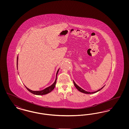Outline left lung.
<instances>
[{
	"instance_id": "obj_1",
	"label": "left lung",
	"mask_w": 129,
	"mask_h": 129,
	"mask_svg": "<svg viewBox=\"0 0 129 129\" xmlns=\"http://www.w3.org/2000/svg\"><path fill=\"white\" fill-rule=\"evenodd\" d=\"M74 86H75V87L80 92H82V93H85V94H92V93H96V92H98L99 91H100V90H101L102 88H103V87H104V86H103V87H102L101 89H99L98 90H97V91H94V92H88V91H86V90H84V89H83L82 88H81L80 86H78V85H77L76 84V83L74 82Z\"/></svg>"
}]
</instances>
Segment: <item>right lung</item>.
Masks as SVG:
<instances>
[{
    "label": "right lung",
    "mask_w": 129,
    "mask_h": 129,
    "mask_svg": "<svg viewBox=\"0 0 129 129\" xmlns=\"http://www.w3.org/2000/svg\"><path fill=\"white\" fill-rule=\"evenodd\" d=\"M18 57L17 56V66H18ZM59 70V69L57 70V73H56V78H55V82L51 86H49V87H46V88L42 90H41V91H33V90H31L30 89H29V88H28L27 87H26L25 86V87L26 88V89L29 92L32 93L33 94L37 95H45L46 94L49 93L50 92H51L54 89V88L55 87V84H56V79H57V74H58Z\"/></svg>",
    "instance_id": "obj_1"
}]
</instances>
